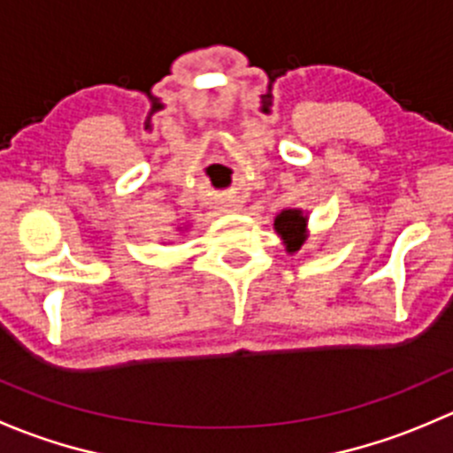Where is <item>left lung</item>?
Here are the masks:
<instances>
[{"mask_svg":"<svg viewBox=\"0 0 453 453\" xmlns=\"http://www.w3.org/2000/svg\"><path fill=\"white\" fill-rule=\"evenodd\" d=\"M273 230L282 239L289 254H296L309 239V212L300 208H285L273 219Z\"/></svg>","mask_w":453,"mask_h":453,"instance_id":"8db88e82","label":"left lung"}]
</instances>
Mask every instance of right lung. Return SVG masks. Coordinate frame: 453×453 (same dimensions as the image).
Returning <instances> with one entry per match:
<instances>
[{
    "label": "right lung",
    "instance_id": "1",
    "mask_svg": "<svg viewBox=\"0 0 453 453\" xmlns=\"http://www.w3.org/2000/svg\"><path fill=\"white\" fill-rule=\"evenodd\" d=\"M186 230H188V226H184V230H180V232H186Z\"/></svg>",
    "mask_w": 453,
    "mask_h": 453
}]
</instances>
